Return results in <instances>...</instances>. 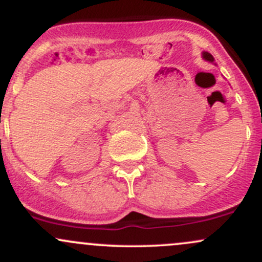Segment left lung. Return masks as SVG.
<instances>
[{"label": "left lung", "mask_w": 262, "mask_h": 262, "mask_svg": "<svg viewBox=\"0 0 262 262\" xmlns=\"http://www.w3.org/2000/svg\"><path fill=\"white\" fill-rule=\"evenodd\" d=\"M203 58H204V59L208 60V61H214L213 55H211L210 53H208V52H203Z\"/></svg>", "instance_id": "left-lung-1"}]
</instances>
